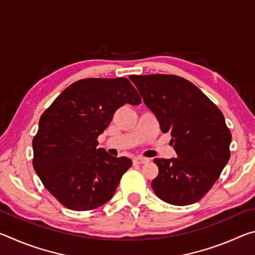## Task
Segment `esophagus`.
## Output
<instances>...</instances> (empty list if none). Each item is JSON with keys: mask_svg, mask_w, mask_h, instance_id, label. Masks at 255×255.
Returning <instances> with one entry per match:
<instances>
[{"mask_svg": "<svg viewBox=\"0 0 255 255\" xmlns=\"http://www.w3.org/2000/svg\"><path fill=\"white\" fill-rule=\"evenodd\" d=\"M132 162L135 164H145V163H148L149 162V158L147 157H141V156H138L135 157L132 159Z\"/></svg>", "mask_w": 255, "mask_h": 255, "instance_id": "1", "label": "esophagus"}]
</instances>
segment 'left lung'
I'll return each instance as SVG.
<instances>
[{"label":"left lung","mask_w":255,"mask_h":255,"mask_svg":"<svg viewBox=\"0 0 255 255\" xmlns=\"http://www.w3.org/2000/svg\"><path fill=\"white\" fill-rule=\"evenodd\" d=\"M146 107L163 132H171L175 158H154L158 175L155 195L167 204L199 201L230 161L232 133L225 118L199 89L183 77L166 74L130 75Z\"/></svg>","instance_id":"8db88e82"}]
</instances>
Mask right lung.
Listing matches in <instances>:
<instances>
[{"instance_id": "obj_1", "label": "right lung", "mask_w": 255, "mask_h": 255, "mask_svg": "<svg viewBox=\"0 0 255 255\" xmlns=\"http://www.w3.org/2000/svg\"><path fill=\"white\" fill-rule=\"evenodd\" d=\"M140 102L126 77L84 79L64 90L42 114L32 140L33 169L64 207L92 210L115 195L131 161L97 148V139L118 108Z\"/></svg>"}]
</instances>
